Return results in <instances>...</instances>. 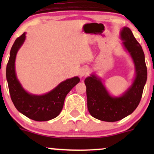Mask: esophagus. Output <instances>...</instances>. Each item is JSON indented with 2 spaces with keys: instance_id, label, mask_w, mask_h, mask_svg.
Returning <instances> with one entry per match:
<instances>
[{
  "instance_id": "34e87169",
  "label": "esophagus",
  "mask_w": 154,
  "mask_h": 154,
  "mask_svg": "<svg viewBox=\"0 0 154 154\" xmlns=\"http://www.w3.org/2000/svg\"><path fill=\"white\" fill-rule=\"evenodd\" d=\"M79 76L80 77H84V76L87 75L88 74V70L87 68H85V67H83V68H81L79 70Z\"/></svg>"
}]
</instances>
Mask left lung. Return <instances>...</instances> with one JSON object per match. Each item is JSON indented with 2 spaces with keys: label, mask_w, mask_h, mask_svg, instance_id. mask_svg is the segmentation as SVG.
<instances>
[{
  "label": "left lung",
  "mask_w": 154,
  "mask_h": 154,
  "mask_svg": "<svg viewBox=\"0 0 154 154\" xmlns=\"http://www.w3.org/2000/svg\"><path fill=\"white\" fill-rule=\"evenodd\" d=\"M120 37L135 64L136 74L132 85L122 95L113 97L95 75L85 79L88 111L92 116L104 122L119 121L132 114L140 101L147 80V67L141 45L126 26L122 29Z\"/></svg>",
  "instance_id": "left-lung-1"
}]
</instances>
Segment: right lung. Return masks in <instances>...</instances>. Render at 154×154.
Masks as SVG:
<instances>
[{
	"instance_id": "1",
	"label": "right lung",
	"mask_w": 154,
	"mask_h": 154,
	"mask_svg": "<svg viewBox=\"0 0 154 154\" xmlns=\"http://www.w3.org/2000/svg\"><path fill=\"white\" fill-rule=\"evenodd\" d=\"M25 38L24 32L15 40L7 63L6 79L11 98L16 109L26 117L38 122L48 121L60 114L66 95L79 82V78L75 77L67 79L49 93L42 95H32L24 91L16 75L15 60Z\"/></svg>"
}]
</instances>
